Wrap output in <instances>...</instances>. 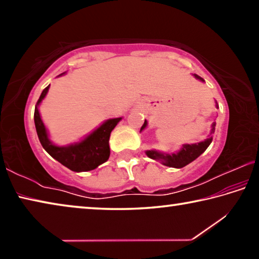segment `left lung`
<instances>
[{
	"label": "left lung",
	"mask_w": 259,
	"mask_h": 259,
	"mask_svg": "<svg viewBox=\"0 0 259 259\" xmlns=\"http://www.w3.org/2000/svg\"><path fill=\"white\" fill-rule=\"evenodd\" d=\"M198 80L203 81L202 77H200L199 75H194ZM216 105L218 106V104L216 102ZM147 125V122L145 120L144 124L140 128V131L143 129H145ZM214 126H216V122H213L211 124V131H210V136L209 138H207L204 142H201L198 144H192V145H183L182 150L179 151L176 154H165V153H160L156 151H147L146 154L148 157L154 160H160L162 161V163L166 166H172V168H183V166L187 165L188 163H191L192 161H194L196 157H199L202 153L207 150L208 146L210 145V143L212 142V137L211 135L214 133Z\"/></svg>",
	"instance_id": "1"
}]
</instances>
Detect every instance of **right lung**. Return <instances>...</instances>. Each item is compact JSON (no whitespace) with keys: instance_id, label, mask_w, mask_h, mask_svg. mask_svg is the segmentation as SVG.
I'll return each mask as SVG.
<instances>
[{"instance_id":"right-lung-1","label":"right lung","mask_w":259,"mask_h":259,"mask_svg":"<svg viewBox=\"0 0 259 259\" xmlns=\"http://www.w3.org/2000/svg\"><path fill=\"white\" fill-rule=\"evenodd\" d=\"M63 74L65 73H61L60 75H63ZM49 87L50 85H48L42 91L40 98H38L36 103V106H35L34 112L35 128H36L37 137L40 139L41 145L54 159L60 162L63 165L67 166L72 171L80 172L96 169L99 164H102L108 160L109 136H111L112 130L115 128L117 122L121 120V117L111 119L104 122L97 130H95L93 134H90L81 143L63 147L56 146L48 138L47 129L45 124H43L40 113H38L37 109V105L46 97L48 90H49Z\"/></svg>"}]
</instances>
